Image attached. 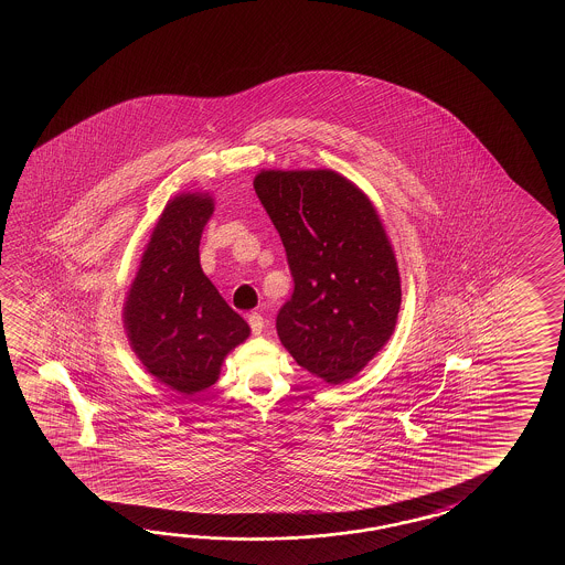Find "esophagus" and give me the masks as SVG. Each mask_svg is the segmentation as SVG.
Instances as JSON below:
<instances>
[{
    "label": "esophagus",
    "instance_id": "1",
    "mask_svg": "<svg viewBox=\"0 0 565 565\" xmlns=\"http://www.w3.org/2000/svg\"><path fill=\"white\" fill-rule=\"evenodd\" d=\"M248 323H250V329H253L254 335H260V333H263V329H265V319H263V315H260V312H253V315L248 317Z\"/></svg>",
    "mask_w": 565,
    "mask_h": 565
}]
</instances>
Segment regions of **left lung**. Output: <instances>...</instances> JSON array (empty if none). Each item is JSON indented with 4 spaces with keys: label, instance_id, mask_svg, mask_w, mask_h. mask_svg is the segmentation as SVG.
Listing matches in <instances>:
<instances>
[{
    "label": "left lung",
    "instance_id": "1",
    "mask_svg": "<svg viewBox=\"0 0 565 565\" xmlns=\"http://www.w3.org/2000/svg\"><path fill=\"white\" fill-rule=\"evenodd\" d=\"M254 190L287 250L280 343L327 384L355 377L396 329V254L372 200L333 169H263Z\"/></svg>",
    "mask_w": 565,
    "mask_h": 565
}]
</instances>
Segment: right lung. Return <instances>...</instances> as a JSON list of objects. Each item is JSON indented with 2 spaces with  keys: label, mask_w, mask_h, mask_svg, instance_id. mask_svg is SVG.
Returning <instances> with one entry per match:
<instances>
[{
  "label": "right lung",
  "mask_w": 565,
  "mask_h": 565,
  "mask_svg": "<svg viewBox=\"0 0 565 565\" xmlns=\"http://www.w3.org/2000/svg\"><path fill=\"white\" fill-rule=\"evenodd\" d=\"M212 214L210 193L171 198L122 302V327L137 360L181 396L216 384L226 355L250 335L200 265V241Z\"/></svg>",
  "instance_id": "add662e5"
}]
</instances>
